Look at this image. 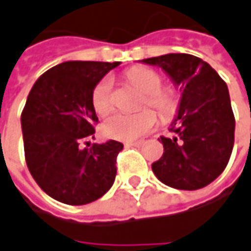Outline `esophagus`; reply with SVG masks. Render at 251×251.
Here are the masks:
<instances>
[{"mask_svg":"<svg viewBox=\"0 0 251 251\" xmlns=\"http://www.w3.org/2000/svg\"><path fill=\"white\" fill-rule=\"evenodd\" d=\"M127 147H135V148H141L144 147V141H138V142H127Z\"/></svg>","mask_w":251,"mask_h":251,"instance_id":"1","label":"esophagus"}]
</instances>
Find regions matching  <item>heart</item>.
Returning <instances> with one entry per match:
<instances>
[{
	"mask_svg": "<svg viewBox=\"0 0 251 251\" xmlns=\"http://www.w3.org/2000/svg\"><path fill=\"white\" fill-rule=\"evenodd\" d=\"M126 77L145 95L142 107H153L164 119L174 116L178 107V100L171 90L162 89V77L156 72L147 67H133L126 73ZM112 86L113 81L110 77H103L92 92V106L100 116L109 113L113 106ZM155 125L156 115L149 109L136 115L115 113L104 121L103 133L119 141H133L149 133Z\"/></svg>",
	"mask_w": 251,
	"mask_h": 251,
	"instance_id": "obj_1",
	"label": "heart"
}]
</instances>
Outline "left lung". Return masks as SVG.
<instances>
[{
	"mask_svg": "<svg viewBox=\"0 0 251 251\" xmlns=\"http://www.w3.org/2000/svg\"><path fill=\"white\" fill-rule=\"evenodd\" d=\"M162 69L181 99L172 121V138H161L164 153L152 171L165 185L200 190L224 171L233 145L236 121L227 84L200 57L170 53L141 60Z\"/></svg>",
	"mask_w": 251,
	"mask_h": 251,
	"instance_id": "left-lung-1",
	"label": "left lung"
}]
</instances>
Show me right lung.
<instances>
[{"instance_id":"add662e5","label":"right lung","mask_w":251,"mask_h":251,"mask_svg":"<svg viewBox=\"0 0 251 251\" xmlns=\"http://www.w3.org/2000/svg\"><path fill=\"white\" fill-rule=\"evenodd\" d=\"M121 63L64 61L34 83L21 113L27 167L40 188L60 202L83 205L99 200L116 176L118 141L93 144L98 124L92 92ZM89 147V145H87Z\"/></svg>"}]
</instances>
